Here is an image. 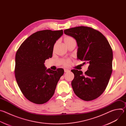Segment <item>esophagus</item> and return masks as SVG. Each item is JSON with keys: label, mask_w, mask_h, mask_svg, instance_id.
Masks as SVG:
<instances>
[{"label": "esophagus", "mask_w": 126, "mask_h": 126, "mask_svg": "<svg viewBox=\"0 0 126 126\" xmlns=\"http://www.w3.org/2000/svg\"><path fill=\"white\" fill-rule=\"evenodd\" d=\"M64 72H65V73H67V72H70V70H68V69H64Z\"/></svg>", "instance_id": "obj_1"}]
</instances>
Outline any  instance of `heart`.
<instances>
[{
	"mask_svg": "<svg viewBox=\"0 0 126 126\" xmlns=\"http://www.w3.org/2000/svg\"><path fill=\"white\" fill-rule=\"evenodd\" d=\"M75 40L74 39V38H73L72 37L69 36H66L64 38V41L66 45L68 44L69 43L74 41ZM56 45V43H55V44L54 45V46H55V45ZM70 60L69 59H67V60H64L62 61V64L64 66H68L70 65Z\"/></svg>",
	"mask_w": 126,
	"mask_h": 126,
	"instance_id": "heart-1",
	"label": "heart"
}]
</instances>
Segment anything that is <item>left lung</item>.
I'll use <instances>...</instances> for the list:
<instances>
[{
	"label": "left lung",
	"instance_id": "1",
	"mask_svg": "<svg viewBox=\"0 0 126 126\" xmlns=\"http://www.w3.org/2000/svg\"><path fill=\"white\" fill-rule=\"evenodd\" d=\"M75 38L78 45L77 59L89 64L83 74L73 69L74 78L71 82L75 94L81 99H96L105 90L112 72L113 51L106 38L91 27L78 26L64 30Z\"/></svg>",
	"mask_w": 126,
	"mask_h": 126
}]
</instances>
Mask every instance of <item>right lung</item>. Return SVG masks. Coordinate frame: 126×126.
Instances as JSON below:
<instances>
[{"label": "right lung", "instance_id": "1", "mask_svg": "<svg viewBox=\"0 0 126 126\" xmlns=\"http://www.w3.org/2000/svg\"><path fill=\"white\" fill-rule=\"evenodd\" d=\"M62 30H44L35 32L20 45L15 56V76L21 91L30 102L42 104L54 94L64 70L46 69L45 61L51 58L56 41Z\"/></svg>", "mask_w": 126, "mask_h": 126}]
</instances>
